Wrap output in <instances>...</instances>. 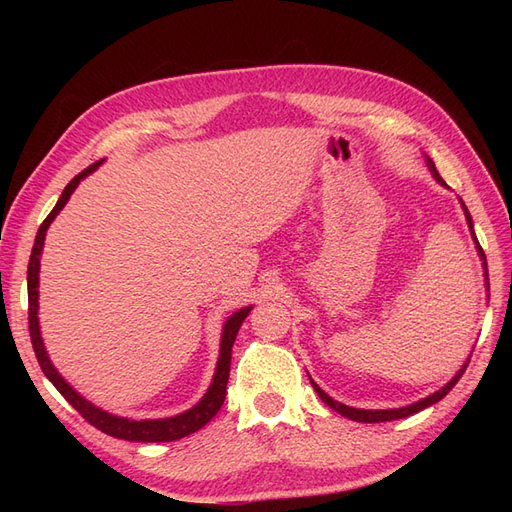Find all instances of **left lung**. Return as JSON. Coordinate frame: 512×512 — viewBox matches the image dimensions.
Masks as SVG:
<instances>
[{
  "instance_id": "8db88e82",
  "label": "left lung",
  "mask_w": 512,
  "mask_h": 512,
  "mask_svg": "<svg viewBox=\"0 0 512 512\" xmlns=\"http://www.w3.org/2000/svg\"><path fill=\"white\" fill-rule=\"evenodd\" d=\"M427 164H429V168H431V173H433V177H436L440 183H444L442 181V177L438 175V170H436V166H433V162L431 160H427ZM463 209H466V205H463ZM466 220H468V226H470V230H472V218H470V213H468V209H466ZM472 237H474V241H476V235H474V230H472ZM476 250H478V254H480V258H483V267H485V275H487V260H485V252H483V247H480V243L476 241ZM487 286H489V280H487ZM466 367H468V363L463 365L459 371H457V376L448 382L444 389H440L438 393H433V395H429V397H425V399H421V401H416V404H412V406H406V408H397V410H356V408H350V406H344V404H337V401H333L327 393H324L320 386L312 380V386H314V391L320 395V399L324 401V404L327 406H331L335 412H339L342 416H346V418H352V421H359V423H384V421H397V418H406V416H410V414H416V412H421V410H425V408H429V406H433V404H438V401L453 389V386L459 382V378L463 376V371H466Z\"/></svg>"
}]
</instances>
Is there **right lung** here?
<instances>
[{
    "mask_svg": "<svg viewBox=\"0 0 512 512\" xmlns=\"http://www.w3.org/2000/svg\"><path fill=\"white\" fill-rule=\"evenodd\" d=\"M100 162L87 166L85 170H81L68 185L66 190L61 192L57 205L53 207V211L46 215V220L40 224L38 235L32 247V256H29V265H27V301H29V335H32V346L36 352V359L44 371V376L49 378L55 389L66 397L68 404L79 412L87 423L94 425L96 429L108 433V436L119 438V440H130V442H173L179 438L190 436V433L198 431L200 427H205L211 418L220 412L224 399H226V384H228V376H230V352H232V344H235L237 333L241 329V322L250 314L252 307H243L239 309L237 314H232L222 331V348H220V359H218V367H215V378L209 386L207 395L198 401V404L183 412L177 414L173 418H160V421H130V418H121V416H113L100 408H96L94 404H89L87 399H83L79 393H76L72 386L57 374V369L53 367L51 359L46 356L42 337H40V324H38V273H40V254H42V245H44V237H46V228L51 226V222L55 220V215L64 209V205L68 203L70 194L76 190V185L81 183L83 177H87L89 173H94Z\"/></svg>",
    "mask_w": 512,
    "mask_h": 512,
    "instance_id": "add662e5",
    "label": "right lung"
}]
</instances>
